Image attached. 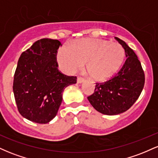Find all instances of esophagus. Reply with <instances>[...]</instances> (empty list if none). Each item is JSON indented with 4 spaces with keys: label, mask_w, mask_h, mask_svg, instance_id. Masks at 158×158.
Returning <instances> with one entry per match:
<instances>
[{
    "label": "esophagus",
    "mask_w": 158,
    "mask_h": 158,
    "mask_svg": "<svg viewBox=\"0 0 158 158\" xmlns=\"http://www.w3.org/2000/svg\"><path fill=\"white\" fill-rule=\"evenodd\" d=\"M84 81H85L84 79H82V78H81V77L77 78V83H82Z\"/></svg>",
    "instance_id": "34e87169"
}]
</instances>
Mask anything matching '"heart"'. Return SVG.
Returning <instances> with one entry per match:
<instances>
[{
  "mask_svg": "<svg viewBox=\"0 0 158 158\" xmlns=\"http://www.w3.org/2000/svg\"><path fill=\"white\" fill-rule=\"evenodd\" d=\"M125 50L119 44L102 39H83L59 50L57 62L65 73H72L85 68L90 77L103 81L113 77L123 66Z\"/></svg>",
  "mask_w": 158,
  "mask_h": 158,
  "instance_id": "1",
  "label": "heart"
}]
</instances>
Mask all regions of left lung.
<instances>
[{
	"instance_id": "obj_1",
	"label": "left lung",
	"mask_w": 158,
	"mask_h": 158,
	"mask_svg": "<svg viewBox=\"0 0 158 158\" xmlns=\"http://www.w3.org/2000/svg\"><path fill=\"white\" fill-rule=\"evenodd\" d=\"M115 39L125 50L126 62L114 78L97 83L94 93L88 97L91 106L106 115H117L129 109L138 99L145 83L144 72L135 52L124 41Z\"/></svg>"
}]
</instances>
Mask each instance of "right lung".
<instances>
[{"label":"right lung","mask_w":158,"mask_h":158,"mask_svg":"<svg viewBox=\"0 0 158 158\" xmlns=\"http://www.w3.org/2000/svg\"><path fill=\"white\" fill-rule=\"evenodd\" d=\"M61 42L42 39L23 52L14 75L13 93L19 113L32 122L46 124L57 114L64 88L77 77L58 70L56 54Z\"/></svg>","instance_id":"obj_1"}]
</instances>
